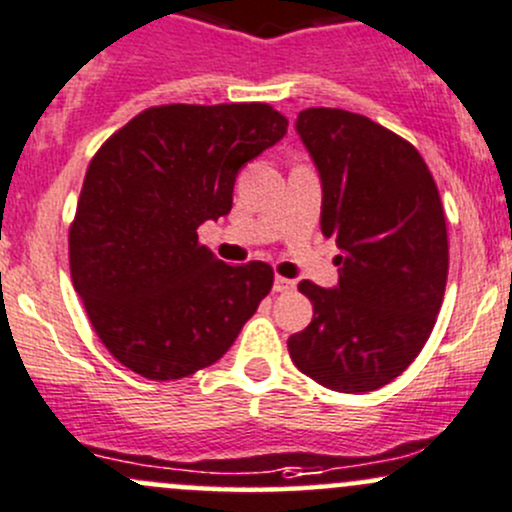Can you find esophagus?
I'll return each mask as SVG.
<instances>
[{
    "label": "esophagus",
    "mask_w": 512,
    "mask_h": 512,
    "mask_svg": "<svg viewBox=\"0 0 512 512\" xmlns=\"http://www.w3.org/2000/svg\"><path fill=\"white\" fill-rule=\"evenodd\" d=\"M294 279L287 277H274V292H292Z\"/></svg>",
    "instance_id": "esophagus-1"
}]
</instances>
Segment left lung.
<instances>
[{"instance_id": "8db88e82", "label": "left lung", "mask_w": 512, "mask_h": 512, "mask_svg": "<svg viewBox=\"0 0 512 512\" xmlns=\"http://www.w3.org/2000/svg\"><path fill=\"white\" fill-rule=\"evenodd\" d=\"M297 134L321 179V233L341 255L333 289L299 282L314 319L289 336V355L328 390H378L417 358L444 299L437 184L410 142L355 112L309 107Z\"/></svg>"}]
</instances>
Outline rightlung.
<instances>
[{"label":"right lung","instance_id":"1","mask_svg":"<svg viewBox=\"0 0 512 512\" xmlns=\"http://www.w3.org/2000/svg\"><path fill=\"white\" fill-rule=\"evenodd\" d=\"M287 134L265 102L161 105L112 134L85 174L71 277L105 348L149 380L208 368L272 289V267L215 260L198 225L233 208L240 169Z\"/></svg>","mask_w":512,"mask_h":512}]
</instances>
